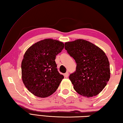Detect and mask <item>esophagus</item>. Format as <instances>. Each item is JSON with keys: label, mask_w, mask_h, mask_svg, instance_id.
<instances>
[{"label": "esophagus", "mask_w": 123, "mask_h": 123, "mask_svg": "<svg viewBox=\"0 0 123 123\" xmlns=\"http://www.w3.org/2000/svg\"><path fill=\"white\" fill-rule=\"evenodd\" d=\"M68 73L66 72L64 74V77L65 78H68Z\"/></svg>", "instance_id": "obj_1"}]
</instances>
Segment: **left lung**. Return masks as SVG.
I'll return each mask as SVG.
<instances>
[{"instance_id":"1","label":"left lung","mask_w":123,"mask_h":123,"mask_svg":"<svg viewBox=\"0 0 123 123\" xmlns=\"http://www.w3.org/2000/svg\"><path fill=\"white\" fill-rule=\"evenodd\" d=\"M65 49L75 60L76 70L69 76L75 91L88 98L102 92L110 79V64L105 54L83 40L65 43Z\"/></svg>"}]
</instances>
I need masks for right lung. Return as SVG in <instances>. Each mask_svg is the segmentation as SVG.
<instances>
[{"mask_svg":"<svg viewBox=\"0 0 123 123\" xmlns=\"http://www.w3.org/2000/svg\"><path fill=\"white\" fill-rule=\"evenodd\" d=\"M64 47L62 42L45 39L35 43L25 52L21 63L22 79L34 95L46 98L58 89L64 76L58 71L55 59Z\"/></svg>","mask_w":123,"mask_h":123,"instance_id":"obj_1","label":"right lung"}]
</instances>
